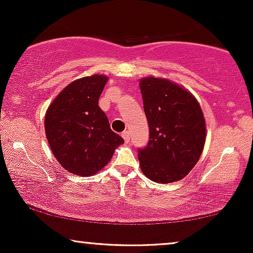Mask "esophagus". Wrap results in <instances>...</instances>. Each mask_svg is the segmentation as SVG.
<instances>
[{
	"instance_id": "1",
	"label": "esophagus",
	"mask_w": 253,
	"mask_h": 253,
	"mask_svg": "<svg viewBox=\"0 0 253 253\" xmlns=\"http://www.w3.org/2000/svg\"><path fill=\"white\" fill-rule=\"evenodd\" d=\"M122 137H123L124 141L127 143V141H129V139H130V132H129V131H124V132L122 133Z\"/></svg>"
}]
</instances>
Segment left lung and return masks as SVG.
<instances>
[{"label": "left lung", "instance_id": "obj_1", "mask_svg": "<svg viewBox=\"0 0 253 253\" xmlns=\"http://www.w3.org/2000/svg\"><path fill=\"white\" fill-rule=\"evenodd\" d=\"M139 86L150 127V140L138 150L141 171L157 183L179 181L204 150L203 110L191 93L168 79L141 78Z\"/></svg>", "mask_w": 253, "mask_h": 253}]
</instances>
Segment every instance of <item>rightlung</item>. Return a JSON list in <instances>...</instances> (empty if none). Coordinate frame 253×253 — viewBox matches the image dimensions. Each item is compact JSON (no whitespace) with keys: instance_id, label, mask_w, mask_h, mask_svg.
I'll list each match as a JSON object with an SVG mask.
<instances>
[{"instance_id":"obj_1","label":"right lung","mask_w":253,"mask_h":253,"mask_svg":"<svg viewBox=\"0 0 253 253\" xmlns=\"http://www.w3.org/2000/svg\"><path fill=\"white\" fill-rule=\"evenodd\" d=\"M108 77L93 75L62 89L44 116V131L54 157L71 174L91 176L105 167L123 138L110 129L99 107Z\"/></svg>"}]
</instances>
